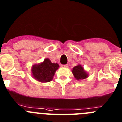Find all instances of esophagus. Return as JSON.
<instances>
[{"mask_svg":"<svg viewBox=\"0 0 122 122\" xmlns=\"http://www.w3.org/2000/svg\"><path fill=\"white\" fill-rule=\"evenodd\" d=\"M62 66H63V67L67 68L68 66V64H66V65H62Z\"/></svg>","mask_w":122,"mask_h":122,"instance_id":"1","label":"esophagus"}]
</instances>
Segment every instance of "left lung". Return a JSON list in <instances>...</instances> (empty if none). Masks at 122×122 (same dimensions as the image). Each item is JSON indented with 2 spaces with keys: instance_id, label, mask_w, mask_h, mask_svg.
<instances>
[{
  "instance_id": "obj_1",
  "label": "left lung",
  "mask_w": 122,
  "mask_h": 122,
  "mask_svg": "<svg viewBox=\"0 0 122 122\" xmlns=\"http://www.w3.org/2000/svg\"><path fill=\"white\" fill-rule=\"evenodd\" d=\"M72 73L76 79L78 81L84 79L88 77V74L81 65L74 66L72 70Z\"/></svg>"
}]
</instances>
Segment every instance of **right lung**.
I'll return each instance as SVG.
<instances>
[{"label":"right lung","mask_w":122,"mask_h":122,"mask_svg":"<svg viewBox=\"0 0 122 122\" xmlns=\"http://www.w3.org/2000/svg\"><path fill=\"white\" fill-rule=\"evenodd\" d=\"M59 67V64L52 63L49 59H45L41 63L33 65L31 71L36 80L41 82H48L52 80Z\"/></svg>","instance_id":"obj_1"}]
</instances>
